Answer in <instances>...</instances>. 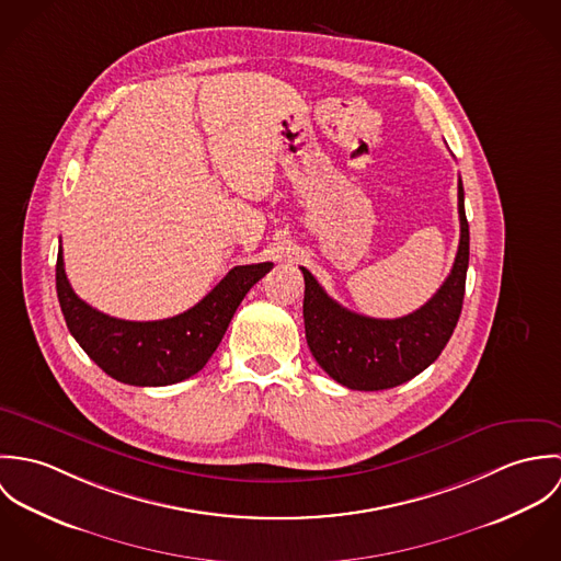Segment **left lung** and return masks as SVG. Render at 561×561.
I'll return each mask as SVG.
<instances>
[{"instance_id": "8db88e82", "label": "left lung", "mask_w": 561, "mask_h": 561, "mask_svg": "<svg viewBox=\"0 0 561 561\" xmlns=\"http://www.w3.org/2000/svg\"><path fill=\"white\" fill-rule=\"evenodd\" d=\"M460 243L454 267L440 289L414 313L398 320H376L347 311L305 274L307 343L321 369L354 391L393 389L427 369L445 350L460 320L469 270V222L465 187L458 181Z\"/></svg>"}]
</instances>
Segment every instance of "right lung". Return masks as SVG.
Segmentation results:
<instances>
[{
  "mask_svg": "<svg viewBox=\"0 0 561 561\" xmlns=\"http://www.w3.org/2000/svg\"><path fill=\"white\" fill-rule=\"evenodd\" d=\"M270 270V261L238 265L196 307L168 320H116L92 309L73 291L60 248L56 289L71 334L107 376L131 387H165L207 365L243 296Z\"/></svg>",
  "mask_w": 561,
  "mask_h": 561,
  "instance_id": "add662e5",
  "label": "right lung"
}]
</instances>
